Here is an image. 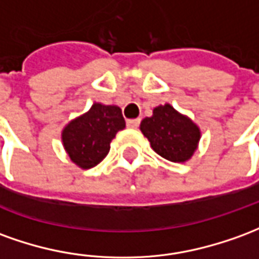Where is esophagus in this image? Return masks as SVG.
I'll list each match as a JSON object with an SVG mask.
<instances>
[{"label": "esophagus", "instance_id": "obj_1", "mask_svg": "<svg viewBox=\"0 0 259 259\" xmlns=\"http://www.w3.org/2000/svg\"><path fill=\"white\" fill-rule=\"evenodd\" d=\"M139 124H140V119H129V120H127V126L132 127V129L139 127Z\"/></svg>", "mask_w": 259, "mask_h": 259}]
</instances>
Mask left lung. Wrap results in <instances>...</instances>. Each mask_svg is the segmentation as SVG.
I'll list each match as a JSON object with an SVG mask.
<instances>
[{
  "instance_id": "8db88e82",
  "label": "left lung",
  "mask_w": 259,
  "mask_h": 259,
  "mask_svg": "<svg viewBox=\"0 0 259 259\" xmlns=\"http://www.w3.org/2000/svg\"><path fill=\"white\" fill-rule=\"evenodd\" d=\"M140 130L155 153L172 162L191 160L200 140L198 124L169 104L155 106L153 115L142 120Z\"/></svg>"
}]
</instances>
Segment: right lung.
<instances>
[{
    "mask_svg": "<svg viewBox=\"0 0 259 259\" xmlns=\"http://www.w3.org/2000/svg\"><path fill=\"white\" fill-rule=\"evenodd\" d=\"M124 127L126 122L119 106L95 102L90 111L64 126L61 142L70 160L88 169L104 160L111 150V142Z\"/></svg>",
    "mask_w": 259,
    "mask_h": 259,
    "instance_id": "add662e5",
    "label": "right lung"
}]
</instances>
